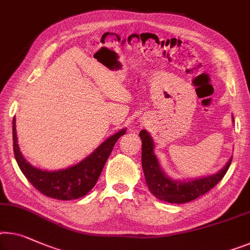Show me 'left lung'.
Wrapping results in <instances>:
<instances>
[{
  "mask_svg": "<svg viewBox=\"0 0 250 250\" xmlns=\"http://www.w3.org/2000/svg\"><path fill=\"white\" fill-rule=\"evenodd\" d=\"M139 136L143 143L141 163L149 191L157 199L168 203H186L204 195L222 180L232 161L231 157L217 174L191 181H175L167 176L159 166L158 159L154 152L155 145L150 135L146 130H141Z\"/></svg>",
  "mask_w": 250,
  "mask_h": 250,
  "instance_id": "8db88e82",
  "label": "left lung"
}]
</instances>
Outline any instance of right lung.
<instances>
[{"label": "right lung", "instance_id": "add662e5", "mask_svg": "<svg viewBox=\"0 0 250 250\" xmlns=\"http://www.w3.org/2000/svg\"><path fill=\"white\" fill-rule=\"evenodd\" d=\"M13 151L14 157L28 181L40 193L56 200H76L86 195L94 188L109 156L119 138L125 133V129L114 133L76 165L61 170H43L32 166L22 156L18 145L16 118H13Z\"/></svg>", "mask_w": 250, "mask_h": 250}]
</instances>
